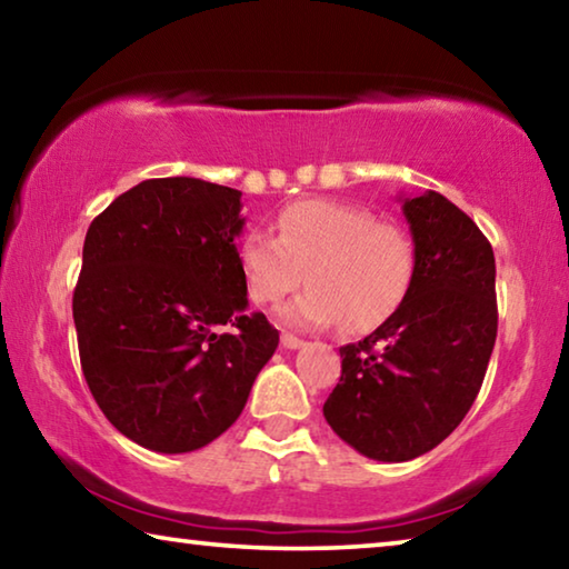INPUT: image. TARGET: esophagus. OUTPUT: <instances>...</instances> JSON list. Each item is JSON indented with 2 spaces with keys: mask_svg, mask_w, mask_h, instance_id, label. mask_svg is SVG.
Returning a JSON list of instances; mask_svg holds the SVG:
<instances>
[{
  "mask_svg": "<svg viewBox=\"0 0 569 569\" xmlns=\"http://www.w3.org/2000/svg\"><path fill=\"white\" fill-rule=\"evenodd\" d=\"M281 343H283V349H291V351L301 349V346H303V341L293 333H281Z\"/></svg>",
  "mask_w": 569,
  "mask_h": 569,
  "instance_id": "1",
  "label": "esophagus"
}]
</instances>
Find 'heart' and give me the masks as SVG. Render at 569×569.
Returning a JSON list of instances; mask_svg holds the SVG:
<instances>
[{"instance_id":"obj_1","label":"heart","mask_w":569,"mask_h":569,"mask_svg":"<svg viewBox=\"0 0 569 569\" xmlns=\"http://www.w3.org/2000/svg\"><path fill=\"white\" fill-rule=\"evenodd\" d=\"M278 238L248 233L238 246V268L256 303H278L306 291L281 311L293 329L343 323L353 333L389 321L407 298L417 253L407 230L373 218L359 206L298 200L276 218Z\"/></svg>"}]
</instances>
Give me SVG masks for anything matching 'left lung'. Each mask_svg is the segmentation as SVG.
I'll list each match as a JSON object with an SVG mask.
<instances>
[{
  "label": "left lung",
  "mask_w": 569,
  "mask_h": 569,
  "mask_svg": "<svg viewBox=\"0 0 569 569\" xmlns=\"http://www.w3.org/2000/svg\"><path fill=\"white\" fill-rule=\"evenodd\" d=\"M417 266L399 311L341 349L323 417L377 461L441 445L475 403L497 339L495 253L475 220L435 190L399 196Z\"/></svg>",
  "instance_id": "1"
}]
</instances>
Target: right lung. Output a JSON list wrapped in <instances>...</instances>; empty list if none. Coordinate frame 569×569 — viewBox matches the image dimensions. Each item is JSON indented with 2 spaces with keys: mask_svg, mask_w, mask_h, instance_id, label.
<instances>
[{
  "mask_svg": "<svg viewBox=\"0 0 569 569\" xmlns=\"http://www.w3.org/2000/svg\"><path fill=\"white\" fill-rule=\"evenodd\" d=\"M240 196L200 178L142 180L84 236L72 296L84 381L120 435L160 455L223 435L278 346L266 316L246 311Z\"/></svg>",
  "mask_w": 569,
  "mask_h": 569,
  "instance_id": "obj_1",
  "label": "right lung"
}]
</instances>
